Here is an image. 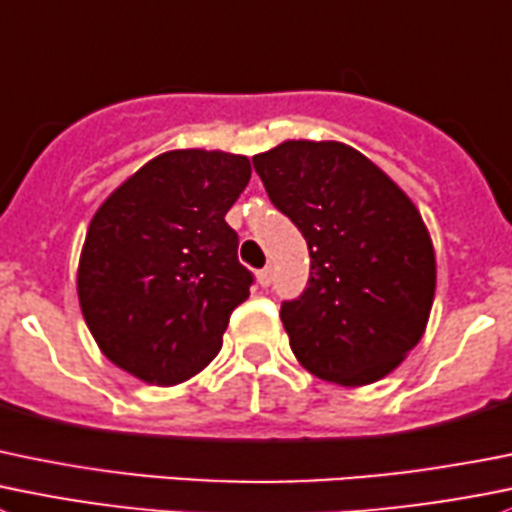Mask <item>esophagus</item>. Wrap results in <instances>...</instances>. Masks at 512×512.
Segmentation results:
<instances>
[{"instance_id": "1", "label": "esophagus", "mask_w": 512, "mask_h": 512, "mask_svg": "<svg viewBox=\"0 0 512 512\" xmlns=\"http://www.w3.org/2000/svg\"><path fill=\"white\" fill-rule=\"evenodd\" d=\"M257 282H260V287H270L272 285V267H262V270L257 272Z\"/></svg>"}]
</instances>
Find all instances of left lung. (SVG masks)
I'll list each match as a JSON object with an SVG mask.
<instances>
[{
  "label": "left lung",
  "mask_w": 512,
  "mask_h": 512,
  "mask_svg": "<svg viewBox=\"0 0 512 512\" xmlns=\"http://www.w3.org/2000/svg\"><path fill=\"white\" fill-rule=\"evenodd\" d=\"M252 165L310 250L307 287L280 307L295 357L347 388L385 377L418 345L433 307L435 252L420 212L342 142H282Z\"/></svg>",
  "instance_id": "obj_1"
}]
</instances>
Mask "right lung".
Returning a JSON list of instances; mask_svg holds the SVG:
<instances>
[{"mask_svg":"<svg viewBox=\"0 0 512 512\" xmlns=\"http://www.w3.org/2000/svg\"><path fill=\"white\" fill-rule=\"evenodd\" d=\"M250 175L242 155L175 150L104 200L89 222L77 292L114 365L177 385L215 360L232 310L255 282L225 222Z\"/></svg>","mask_w":512,"mask_h":512,"instance_id":"1","label":"right lung"}]
</instances>
